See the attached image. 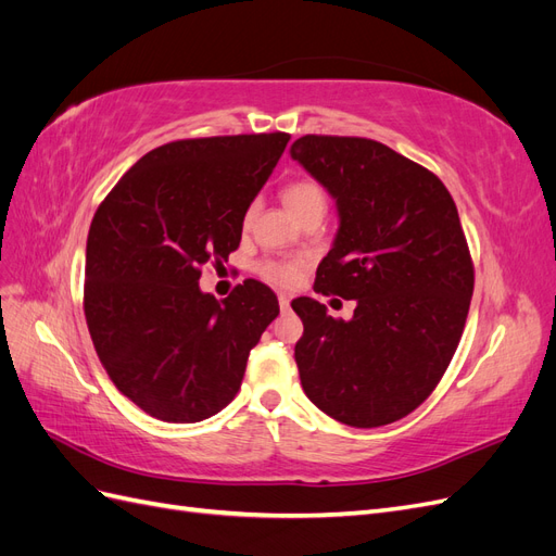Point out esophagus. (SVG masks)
<instances>
[{
  "instance_id": "esophagus-1",
  "label": "esophagus",
  "mask_w": 556,
  "mask_h": 556,
  "mask_svg": "<svg viewBox=\"0 0 556 556\" xmlns=\"http://www.w3.org/2000/svg\"><path fill=\"white\" fill-rule=\"evenodd\" d=\"M278 306H280L282 313L290 311V296L288 294H278Z\"/></svg>"
}]
</instances>
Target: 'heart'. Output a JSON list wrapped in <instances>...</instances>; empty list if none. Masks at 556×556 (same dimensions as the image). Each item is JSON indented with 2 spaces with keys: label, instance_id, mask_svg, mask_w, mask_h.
<instances>
[{
  "label": "heart",
  "instance_id": "obj_1",
  "mask_svg": "<svg viewBox=\"0 0 556 556\" xmlns=\"http://www.w3.org/2000/svg\"><path fill=\"white\" fill-rule=\"evenodd\" d=\"M282 199L285 204L290 206V211L299 217H304L306 213L311 211H325L327 208V194H325V188L319 185L317 180L313 178H296L292 180L288 188L282 190ZM255 204H250L245 208V217L243 220L250 223L252 215H255ZM260 274L271 280L276 285H292L296 282L299 274H301V264L299 262H280V260H266L260 264Z\"/></svg>",
  "mask_w": 556,
  "mask_h": 556
}]
</instances>
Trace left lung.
<instances>
[{
    "label": "left lung",
    "instance_id": "left-lung-1",
    "mask_svg": "<svg viewBox=\"0 0 556 556\" xmlns=\"http://www.w3.org/2000/svg\"><path fill=\"white\" fill-rule=\"evenodd\" d=\"M292 157L341 215L315 292L357 301L352 319L292 301L301 384L348 427L392 425L427 401L462 341L476 268L457 206L439 176L374 139L306 134Z\"/></svg>",
    "mask_w": 556,
    "mask_h": 556
}]
</instances>
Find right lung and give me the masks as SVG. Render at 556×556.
<instances>
[{
    "mask_svg": "<svg viewBox=\"0 0 556 556\" xmlns=\"http://www.w3.org/2000/svg\"><path fill=\"white\" fill-rule=\"evenodd\" d=\"M288 141L271 131L164 143L99 204L83 311L109 378L150 417L190 425L220 413L280 313L260 280L217 301L199 278L239 248L245 208Z\"/></svg>",
    "mask_w": 556,
    "mask_h": 556,
    "instance_id": "1",
    "label": "right lung"
}]
</instances>
